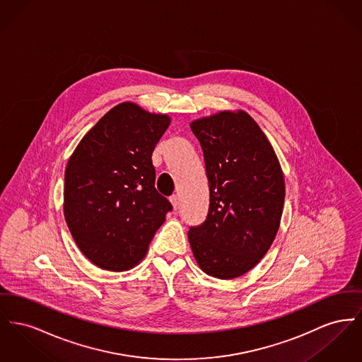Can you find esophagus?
I'll use <instances>...</instances> for the list:
<instances>
[{
    "mask_svg": "<svg viewBox=\"0 0 362 362\" xmlns=\"http://www.w3.org/2000/svg\"><path fill=\"white\" fill-rule=\"evenodd\" d=\"M170 204H172V206H173V209H177L179 208V204H180V201H179V197L176 195V194H173L172 197L170 198Z\"/></svg>",
    "mask_w": 362,
    "mask_h": 362,
    "instance_id": "34e87169",
    "label": "esophagus"
}]
</instances>
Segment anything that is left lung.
I'll use <instances>...</instances> for the list:
<instances>
[{
  "mask_svg": "<svg viewBox=\"0 0 362 362\" xmlns=\"http://www.w3.org/2000/svg\"><path fill=\"white\" fill-rule=\"evenodd\" d=\"M204 151L211 204L189 231L192 255L209 276L235 279L267 255L284 205V176L267 135L245 110L192 120Z\"/></svg>",
  "mask_w": 362,
  "mask_h": 362,
  "instance_id": "1",
  "label": "left lung"
}]
</instances>
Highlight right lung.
I'll return each mask as SVG.
<instances>
[{
  "mask_svg": "<svg viewBox=\"0 0 362 362\" xmlns=\"http://www.w3.org/2000/svg\"><path fill=\"white\" fill-rule=\"evenodd\" d=\"M170 124L168 115L122 103L87 131L66 163V226L81 252L105 271L138 265L172 209L154 187L151 163Z\"/></svg>",
  "mask_w": 362,
  "mask_h": 362,
  "instance_id": "add662e5",
  "label": "right lung"
}]
</instances>
